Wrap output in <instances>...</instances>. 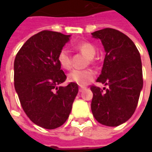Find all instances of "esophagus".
<instances>
[{
  "mask_svg": "<svg viewBox=\"0 0 152 152\" xmlns=\"http://www.w3.org/2000/svg\"><path fill=\"white\" fill-rule=\"evenodd\" d=\"M85 88H84V87H80V88H79V91H80V92H82V91H83L84 90Z\"/></svg>",
  "mask_w": 152,
  "mask_h": 152,
  "instance_id": "esophagus-1",
  "label": "esophagus"
}]
</instances>
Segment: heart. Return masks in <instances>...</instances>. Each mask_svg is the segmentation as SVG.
Here are the masks:
<instances>
[{
  "label": "heart",
  "instance_id": "obj_1",
  "mask_svg": "<svg viewBox=\"0 0 152 152\" xmlns=\"http://www.w3.org/2000/svg\"><path fill=\"white\" fill-rule=\"evenodd\" d=\"M73 48L76 50L80 52L86 57H88V61L90 63L95 62V57L96 53V49L95 46L89 42H80L75 44ZM57 61L60 65L64 69H70L72 67V57L69 53L62 49L57 55ZM95 74L91 69H84V70H78L75 69L68 75V80L70 82L76 83L80 86H84L95 78Z\"/></svg>",
  "mask_w": 152,
  "mask_h": 152
}]
</instances>
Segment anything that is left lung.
I'll return each mask as SVG.
<instances>
[{"label":"left lung","mask_w":152,"mask_h":152,"mask_svg":"<svg viewBox=\"0 0 152 152\" xmlns=\"http://www.w3.org/2000/svg\"><path fill=\"white\" fill-rule=\"evenodd\" d=\"M92 35L101 40L106 53L97 82L109 88L91 86V111L102 125L118 126L132 117L138 104L143 88L140 55L134 42L118 30L104 28Z\"/></svg>","instance_id":"obj_1"}]
</instances>
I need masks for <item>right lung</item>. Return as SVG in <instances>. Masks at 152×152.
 Returning a JSON list of instances; mask_svg holds the SVG:
<instances>
[{"label": "right lung", "mask_w": 152, "mask_h": 152, "mask_svg": "<svg viewBox=\"0 0 152 152\" xmlns=\"http://www.w3.org/2000/svg\"><path fill=\"white\" fill-rule=\"evenodd\" d=\"M70 35L42 31L31 36L14 61V86L23 110L32 122L46 129L61 126L78 93L77 83L58 87L67 76L57 55Z\"/></svg>", "instance_id": "right-lung-1"}]
</instances>
